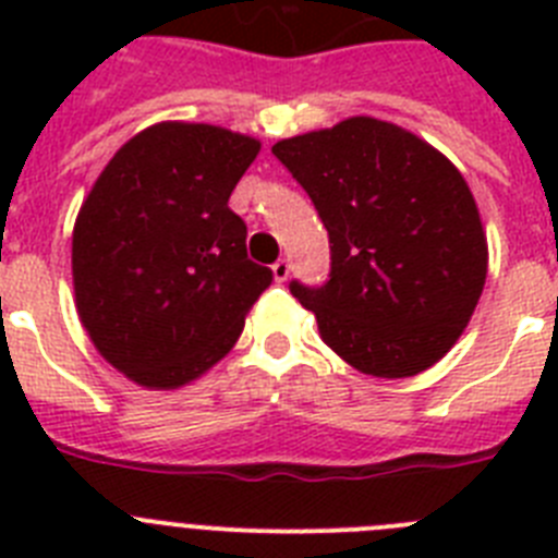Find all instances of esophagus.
<instances>
[{"label":"esophagus","mask_w":558,"mask_h":558,"mask_svg":"<svg viewBox=\"0 0 558 558\" xmlns=\"http://www.w3.org/2000/svg\"><path fill=\"white\" fill-rule=\"evenodd\" d=\"M290 270H293V265H290V259H279V263L274 265L276 282H288V279H290Z\"/></svg>","instance_id":"obj_1"}]
</instances>
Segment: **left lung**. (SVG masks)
<instances>
[{
  "label": "left lung",
  "instance_id": "1",
  "mask_svg": "<svg viewBox=\"0 0 558 558\" xmlns=\"http://www.w3.org/2000/svg\"><path fill=\"white\" fill-rule=\"evenodd\" d=\"M274 153L329 231V282L290 284L324 343L368 377L436 366L470 324L489 270L461 170L422 136L374 117L279 140Z\"/></svg>",
  "mask_w": 558,
  "mask_h": 558
}]
</instances>
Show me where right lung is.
<instances>
[{
  "label": "right lung",
  "instance_id": "add662e5",
  "mask_svg": "<svg viewBox=\"0 0 558 558\" xmlns=\"http://www.w3.org/2000/svg\"><path fill=\"white\" fill-rule=\"evenodd\" d=\"M263 142L206 122L145 128L102 167L72 231L83 329L131 383L175 391L223 360L274 270L229 195Z\"/></svg>",
  "mask_w": 558,
  "mask_h": 558
}]
</instances>
